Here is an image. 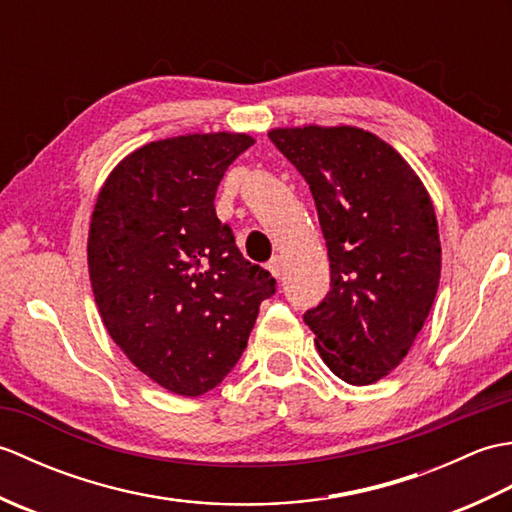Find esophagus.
Wrapping results in <instances>:
<instances>
[{"instance_id": "34e87169", "label": "esophagus", "mask_w": 512, "mask_h": 512, "mask_svg": "<svg viewBox=\"0 0 512 512\" xmlns=\"http://www.w3.org/2000/svg\"><path fill=\"white\" fill-rule=\"evenodd\" d=\"M268 270H270V273H273L275 277H279V275H281V257H279V255L270 257V262H268Z\"/></svg>"}]
</instances>
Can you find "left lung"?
Instances as JSON below:
<instances>
[{
    "instance_id": "1",
    "label": "left lung",
    "mask_w": 512,
    "mask_h": 512,
    "mask_svg": "<svg viewBox=\"0 0 512 512\" xmlns=\"http://www.w3.org/2000/svg\"><path fill=\"white\" fill-rule=\"evenodd\" d=\"M317 206L330 292L303 314L332 372L372 385L407 356L440 284V237L427 189L398 151L356 127L268 134Z\"/></svg>"
}]
</instances>
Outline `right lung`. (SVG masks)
Listing matches in <instances>:
<instances>
[{"label":"right lung","mask_w":512,"mask_h":512,"mask_svg":"<svg viewBox=\"0 0 512 512\" xmlns=\"http://www.w3.org/2000/svg\"><path fill=\"white\" fill-rule=\"evenodd\" d=\"M255 140L191 134L129 154L96 200L88 266L114 343L180 396L217 387L246 350L275 277L250 264L215 215L224 171Z\"/></svg>","instance_id":"add662e5"}]
</instances>
